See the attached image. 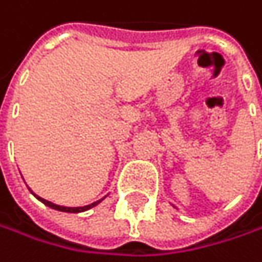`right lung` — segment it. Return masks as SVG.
Returning a JSON list of instances; mask_svg holds the SVG:
<instances>
[{"label": "right lung", "mask_w": 262, "mask_h": 262, "mask_svg": "<svg viewBox=\"0 0 262 262\" xmlns=\"http://www.w3.org/2000/svg\"><path fill=\"white\" fill-rule=\"evenodd\" d=\"M41 203H44L46 206H49V207H52V209H55V210H61V212H69V213H78V212H84V210H87V209H90V207H93V206H96L98 203H93V204H90V206H84V207H62V206H56V204H53V203H50V201H46V200H42V198H39V196H36Z\"/></svg>", "instance_id": "1"}]
</instances>
